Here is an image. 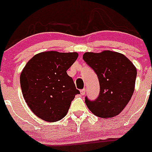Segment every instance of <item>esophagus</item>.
I'll return each instance as SVG.
<instances>
[{
    "label": "esophagus",
    "instance_id": "obj_1",
    "mask_svg": "<svg viewBox=\"0 0 152 152\" xmlns=\"http://www.w3.org/2000/svg\"><path fill=\"white\" fill-rule=\"evenodd\" d=\"M80 93H81L82 95H85V94H86V88L81 89V90H80Z\"/></svg>",
    "mask_w": 152,
    "mask_h": 152
}]
</instances>
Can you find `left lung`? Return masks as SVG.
<instances>
[{"mask_svg":"<svg viewBox=\"0 0 152 152\" xmlns=\"http://www.w3.org/2000/svg\"><path fill=\"white\" fill-rule=\"evenodd\" d=\"M83 59L95 71L99 82L96 99L90 100L86 96L88 108L97 117H115L125 108L133 96L137 69L124 55L111 51L86 53Z\"/></svg>","mask_w":152,"mask_h":152,"instance_id":"obj_1","label":"left lung"}]
</instances>
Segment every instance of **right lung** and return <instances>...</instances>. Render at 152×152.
<instances>
[{
    "mask_svg": "<svg viewBox=\"0 0 152 152\" xmlns=\"http://www.w3.org/2000/svg\"><path fill=\"white\" fill-rule=\"evenodd\" d=\"M77 53L45 52L30 59L20 75L25 101L35 115L47 122L64 118L75 95L79 94L66 70Z\"/></svg>",
    "mask_w": 152,
    "mask_h": 152,
    "instance_id": "obj_1",
    "label": "right lung"
}]
</instances>
